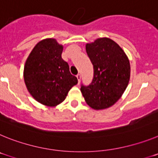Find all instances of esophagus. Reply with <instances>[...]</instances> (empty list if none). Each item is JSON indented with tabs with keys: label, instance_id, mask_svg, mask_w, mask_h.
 <instances>
[{
	"label": "esophagus",
	"instance_id": "1",
	"mask_svg": "<svg viewBox=\"0 0 158 158\" xmlns=\"http://www.w3.org/2000/svg\"><path fill=\"white\" fill-rule=\"evenodd\" d=\"M81 74L80 73H78L77 75V80H78V84H80V81H81Z\"/></svg>",
	"mask_w": 158,
	"mask_h": 158
}]
</instances>
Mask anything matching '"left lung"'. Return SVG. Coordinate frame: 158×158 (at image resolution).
I'll return each mask as SVG.
<instances>
[{"label": "left lung", "mask_w": 158, "mask_h": 158, "mask_svg": "<svg viewBox=\"0 0 158 158\" xmlns=\"http://www.w3.org/2000/svg\"><path fill=\"white\" fill-rule=\"evenodd\" d=\"M86 52L93 65V78L89 85L81 84V91L92 108L105 109L115 104L127 87L129 60L122 48L108 38L86 44Z\"/></svg>", "instance_id": "8db88e82"}]
</instances>
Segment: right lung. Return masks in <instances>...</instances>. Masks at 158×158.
<instances>
[{
    "mask_svg": "<svg viewBox=\"0 0 158 158\" xmlns=\"http://www.w3.org/2000/svg\"><path fill=\"white\" fill-rule=\"evenodd\" d=\"M63 47L54 39L36 44L29 54L23 78L30 94L44 105L54 107L65 99L77 78L69 72L68 63L62 58Z\"/></svg>",
    "mask_w": 158,
    "mask_h": 158,
    "instance_id": "add662e5",
    "label": "right lung"
}]
</instances>
